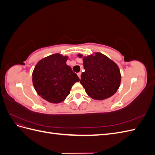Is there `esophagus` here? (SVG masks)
<instances>
[{"instance_id": "34e87169", "label": "esophagus", "mask_w": 155, "mask_h": 155, "mask_svg": "<svg viewBox=\"0 0 155 155\" xmlns=\"http://www.w3.org/2000/svg\"><path fill=\"white\" fill-rule=\"evenodd\" d=\"M81 72L78 73V77H79V79H81Z\"/></svg>"}]
</instances>
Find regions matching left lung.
I'll use <instances>...</instances> for the list:
<instances>
[{
	"label": "left lung",
	"instance_id": "8db88e82",
	"mask_svg": "<svg viewBox=\"0 0 155 155\" xmlns=\"http://www.w3.org/2000/svg\"><path fill=\"white\" fill-rule=\"evenodd\" d=\"M83 59L85 72L81 74L80 83L88 96L95 100L107 99L118 91L121 76L114 61L100 52L87 56L78 54Z\"/></svg>",
	"mask_w": 155,
	"mask_h": 155
}]
</instances>
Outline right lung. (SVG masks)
Returning <instances> with one entry per match:
<instances>
[{
	"label": "right lung",
	"instance_id": "obj_1",
	"mask_svg": "<svg viewBox=\"0 0 155 155\" xmlns=\"http://www.w3.org/2000/svg\"><path fill=\"white\" fill-rule=\"evenodd\" d=\"M68 57L59 53L41 59L32 72V82L38 95L52 104L63 101L72 87L79 81L67 64Z\"/></svg>",
	"mask_w": 155,
	"mask_h": 155
}]
</instances>
